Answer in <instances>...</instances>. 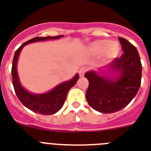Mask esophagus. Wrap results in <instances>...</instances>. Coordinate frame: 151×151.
I'll return each mask as SVG.
<instances>
[{
	"label": "esophagus",
	"instance_id": "34e87169",
	"mask_svg": "<svg viewBox=\"0 0 151 151\" xmlns=\"http://www.w3.org/2000/svg\"><path fill=\"white\" fill-rule=\"evenodd\" d=\"M86 70H87V69H86V67L81 68L80 70H79V75H80L81 77L84 76V74H85V73L86 72Z\"/></svg>",
	"mask_w": 151,
	"mask_h": 151
}]
</instances>
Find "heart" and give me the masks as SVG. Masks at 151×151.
<instances>
[{
	"mask_svg": "<svg viewBox=\"0 0 151 151\" xmlns=\"http://www.w3.org/2000/svg\"><path fill=\"white\" fill-rule=\"evenodd\" d=\"M91 50L97 55L104 54L109 58H116L120 52V47L118 42H112L110 40H98L91 45Z\"/></svg>",
	"mask_w": 151,
	"mask_h": 151,
	"instance_id": "1",
	"label": "heart"
}]
</instances>
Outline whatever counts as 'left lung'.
<instances>
[{"label":"left lung","instance_id":"8db88e82","mask_svg":"<svg viewBox=\"0 0 151 151\" xmlns=\"http://www.w3.org/2000/svg\"><path fill=\"white\" fill-rule=\"evenodd\" d=\"M124 54L104 68L116 71V79L99 75L96 71L85 74L88 80L86 100L89 106L102 113H112L121 110L132 101L139 89L142 78V64L136 47L126 39L119 37Z\"/></svg>","mask_w":151,"mask_h":151}]
</instances>
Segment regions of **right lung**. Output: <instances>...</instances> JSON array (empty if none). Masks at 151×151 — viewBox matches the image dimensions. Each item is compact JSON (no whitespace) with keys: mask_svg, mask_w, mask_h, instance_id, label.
I'll use <instances>...</instances> for the list:
<instances>
[{"mask_svg":"<svg viewBox=\"0 0 151 151\" xmlns=\"http://www.w3.org/2000/svg\"><path fill=\"white\" fill-rule=\"evenodd\" d=\"M63 35L57 36H47V37H35L28 40L19 47L15 52L12 66V85L14 87L15 93L19 99L26 108H27L32 111L41 115H53L59 111L64 104L66 96L69 90L72 88L79 79V75L78 73L73 77L70 81H65L60 84L48 93L43 94H33L31 93L22 87L19 82V77L17 74V64L19 55L21 51L22 48L25 45L31 42H38V41H44L46 40H55L63 37Z\"/></svg>","mask_w":151,"mask_h":151,"instance_id":"add662e5","label":"right lung"}]
</instances>
